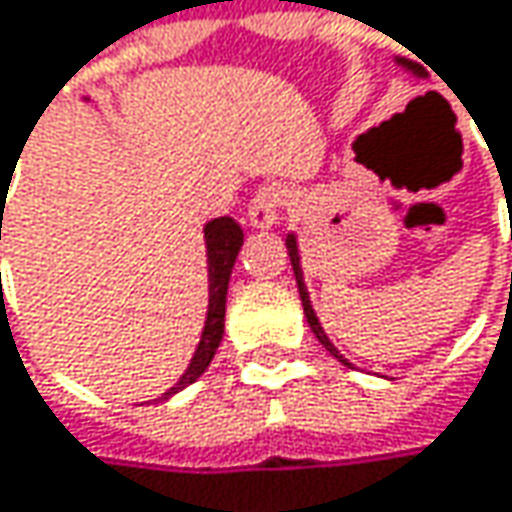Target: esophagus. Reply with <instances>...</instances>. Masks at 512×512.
I'll return each instance as SVG.
<instances>
[{
    "mask_svg": "<svg viewBox=\"0 0 512 512\" xmlns=\"http://www.w3.org/2000/svg\"><path fill=\"white\" fill-rule=\"evenodd\" d=\"M246 219L257 231H269L272 225H278V219H281V193L275 187L260 190L255 199L249 202Z\"/></svg>",
    "mask_w": 512,
    "mask_h": 512,
    "instance_id": "esophagus-1",
    "label": "esophagus"
}]
</instances>
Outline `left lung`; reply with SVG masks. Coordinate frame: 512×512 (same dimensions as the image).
<instances>
[{
    "label": "left lung",
    "instance_id": "8db88e82",
    "mask_svg": "<svg viewBox=\"0 0 512 512\" xmlns=\"http://www.w3.org/2000/svg\"><path fill=\"white\" fill-rule=\"evenodd\" d=\"M395 64L401 67L404 72H410V75H416V78H428V72L422 70L419 64H413V61H407V58H395ZM287 255H290V263H293V272H296V284H299V296H302L304 304V316H307V325H310V331L316 334V340L322 343V349L328 351L331 357H337L343 366H351L349 360L340 354V349L331 343V337L325 334V328H322V322H319V316H316V310H313V302H310V290H307V284H304V269H302V252H299V237H296V231H290L287 234Z\"/></svg>",
    "mask_w": 512,
    "mask_h": 512
}]
</instances>
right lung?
<instances>
[{
	"mask_svg": "<svg viewBox=\"0 0 512 512\" xmlns=\"http://www.w3.org/2000/svg\"><path fill=\"white\" fill-rule=\"evenodd\" d=\"M5 196V193H2ZM205 255H208V313H205V328L199 337V346L193 351L184 375L155 401H166L175 393H181L184 387H190L193 381H199L210 366L213 354L222 343L225 334V299H228V281H231V269L237 263V255L243 249V228L231 219V216H219L210 219L205 225ZM0 237H2V216H0Z\"/></svg>",
	"mask_w": 512,
	"mask_h": 512,
	"instance_id": "obj_1",
	"label": "right lung"
}]
</instances>
